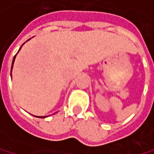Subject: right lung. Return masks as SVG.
Instances as JSON below:
<instances>
[{
    "label": "right lung",
    "mask_w": 154,
    "mask_h": 154,
    "mask_svg": "<svg viewBox=\"0 0 154 154\" xmlns=\"http://www.w3.org/2000/svg\"><path fill=\"white\" fill-rule=\"evenodd\" d=\"M20 49H21V48H20ZM20 49H19V50H20ZM16 56H17V55H15V56H14V58H13V62H12V66H11V70H12V68H13V64H14V62H15ZM37 117H38V118H44V117H47V116H37Z\"/></svg>",
    "instance_id": "1"
}]
</instances>
